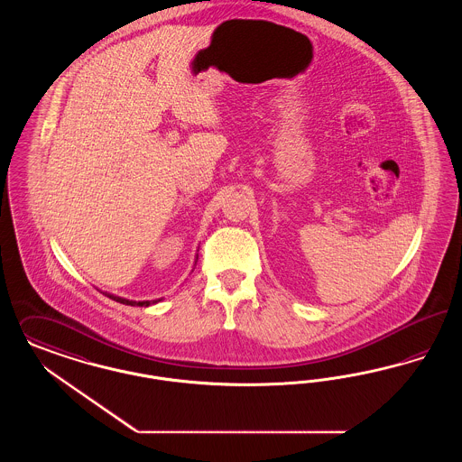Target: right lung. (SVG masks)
<instances>
[{
	"mask_svg": "<svg viewBox=\"0 0 462 462\" xmlns=\"http://www.w3.org/2000/svg\"><path fill=\"white\" fill-rule=\"evenodd\" d=\"M106 296L110 297V299H113V300H116V302H120V304H127V306H151V304H154V302H158V300H139V302H135V300H129V299H124V297H116V296H111V294H106Z\"/></svg>",
	"mask_w": 462,
	"mask_h": 462,
	"instance_id": "obj_1",
	"label": "right lung"
}]
</instances>
